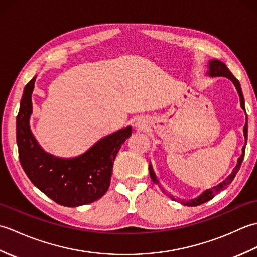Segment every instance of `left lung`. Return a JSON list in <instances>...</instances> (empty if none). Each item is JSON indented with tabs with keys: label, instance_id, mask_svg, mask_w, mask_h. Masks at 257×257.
Segmentation results:
<instances>
[{
	"label": "left lung",
	"instance_id": "8db88e82",
	"mask_svg": "<svg viewBox=\"0 0 257 257\" xmlns=\"http://www.w3.org/2000/svg\"><path fill=\"white\" fill-rule=\"evenodd\" d=\"M209 66H210L209 75L212 76V77H226V78H228V79L232 81V83L234 84V86H235V88L237 89V92H238V95H239V100H241V107L243 108V110H245V102H244V97H243L241 85H239V81L235 77H234V75L230 72V69L226 67V65L224 63L217 61V59H213V61H210ZM243 132H244V137L247 139V116H246V123H245V125H244ZM242 151L243 152H242L241 157L238 158L236 167L233 169L232 173L224 180V181L221 182L219 185H216V187H214V188H211V189L205 190L203 193L200 194L198 196V198H195V199H192V200H190L188 202H185V203H183V204L184 205H189V206H196V205L203 204V203H205V202L210 201L211 199L214 198V195L216 193H219L220 191L227 188V185L233 181V179L235 178L237 171L239 170V168H241V165H242L243 159H244V156H245V146L243 147ZM149 173H150V178L152 180V182L158 183L157 178H156V174H155L154 170H152V166L151 165H149Z\"/></svg>",
	"mask_w": 257,
	"mask_h": 257
}]
</instances>
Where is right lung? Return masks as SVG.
Returning <instances> with one entry per match:
<instances>
[{"label": "right lung", "instance_id": "right-lung-1", "mask_svg": "<svg viewBox=\"0 0 257 257\" xmlns=\"http://www.w3.org/2000/svg\"><path fill=\"white\" fill-rule=\"evenodd\" d=\"M35 78L25 86L16 117L21 166L32 183L56 203L72 207L91 203L107 192L114 158L124 140L132 136V127L99 139L78 157L64 159L47 154L30 129Z\"/></svg>", "mask_w": 257, "mask_h": 257}]
</instances>
